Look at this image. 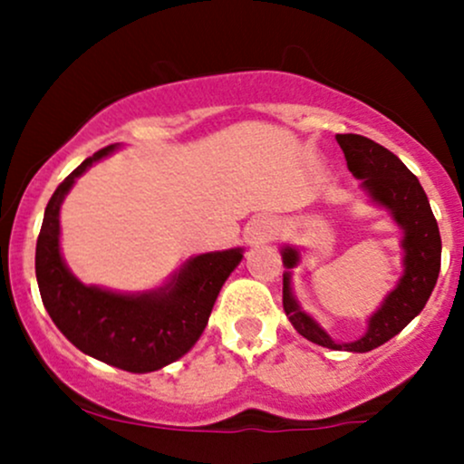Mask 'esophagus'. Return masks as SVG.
<instances>
[{
	"label": "esophagus",
	"instance_id": "esophagus-1",
	"mask_svg": "<svg viewBox=\"0 0 464 464\" xmlns=\"http://www.w3.org/2000/svg\"><path fill=\"white\" fill-rule=\"evenodd\" d=\"M270 231H273V228L266 225V222H257V225L250 227V231H248V242H250V244L264 242V239H268Z\"/></svg>",
	"mask_w": 464,
	"mask_h": 464
}]
</instances>
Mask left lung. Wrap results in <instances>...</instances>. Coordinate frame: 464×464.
<instances>
[{
    "label": "left lung",
    "instance_id": "left-lung-1",
    "mask_svg": "<svg viewBox=\"0 0 464 464\" xmlns=\"http://www.w3.org/2000/svg\"><path fill=\"white\" fill-rule=\"evenodd\" d=\"M344 159L355 179H362V188L371 194L377 205L386 207L399 227L403 228V276L382 307L371 316L369 332L355 343L338 344L329 338L324 329L305 312H301L299 303L292 296L290 273L284 275V310L303 338L321 344L327 349H344L355 353L380 347L392 335L401 332L417 314L423 310L432 295L440 270V233L436 218L430 207L428 196L420 188L419 179L401 163L397 154L380 146L369 137L335 135ZM285 268H295L299 262V253L295 248H284Z\"/></svg>",
    "mask_w": 464,
    "mask_h": 464
}]
</instances>
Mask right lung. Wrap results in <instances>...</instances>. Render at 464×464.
Wrapping results in <instances>:
<instances>
[{"instance_id":"add662e5","label":"right lung","mask_w":464,"mask_h":464,"mask_svg":"<svg viewBox=\"0 0 464 464\" xmlns=\"http://www.w3.org/2000/svg\"><path fill=\"white\" fill-rule=\"evenodd\" d=\"M115 148L113 143L84 159L52 194L36 239V281L47 314L69 343L121 371L150 372L194 347L222 284L242 262V248L198 255L168 285L146 295L80 284L61 257L58 211L73 180Z\"/></svg>"}]
</instances>
